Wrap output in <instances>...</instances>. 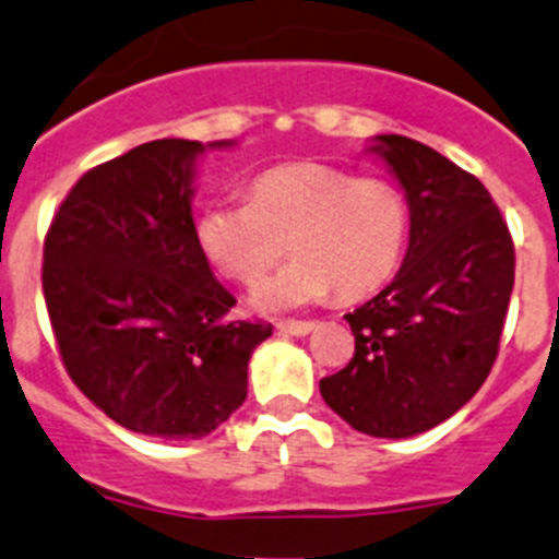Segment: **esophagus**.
<instances>
[{
	"label": "esophagus",
	"instance_id": "1",
	"mask_svg": "<svg viewBox=\"0 0 559 559\" xmlns=\"http://www.w3.org/2000/svg\"><path fill=\"white\" fill-rule=\"evenodd\" d=\"M278 333L286 335H308L313 330V322H302V319H284V322L275 324Z\"/></svg>",
	"mask_w": 559,
	"mask_h": 559
}]
</instances>
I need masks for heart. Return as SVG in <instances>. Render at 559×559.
<instances>
[{"label":"heart","mask_w":559,"mask_h":559,"mask_svg":"<svg viewBox=\"0 0 559 559\" xmlns=\"http://www.w3.org/2000/svg\"><path fill=\"white\" fill-rule=\"evenodd\" d=\"M409 235V210L393 182L352 177L324 164H281L251 182V202L215 199L197 218L202 257L237 284L253 286L284 259L289 264L251 295L262 313L322 300L371 295L395 273Z\"/></svg>","instance_id":"1"}]
</instances>
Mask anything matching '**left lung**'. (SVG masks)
Returning a JSON list of instances; mask_svg holds the SVG:
<instances>
[{
  "label": "left lung",
  "instance_id": "left-lung-1",
  "mask_svg": "<svg viewBox=\"0 0 559 559\" xmlns=\"http://www.w3.org/2000/svg\"><path fill=\"white\" fill-rule=\"evenodd\" d=\"M409 204L395 278L346 313L355 357L319 382L368 437L404 440L456 415L489 377L513 292V240L478 177L406 135L373 139Z\"/></svg>",
  "mask_w": 559,
  "mask_h": 559
}]
</instances>
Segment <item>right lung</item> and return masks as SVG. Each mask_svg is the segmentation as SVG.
I'll use <instances>...</instances> for the list:
<instances>
[{"label": "right lung", "instance_id": "obj_1", "mask_svg": "<svg viewBox=\"0 0 559 559\" xmlns=\"http://www.w3.org/2000/svg\"><path fill=\"white\" fill-rule=\"evenodd\" d=\"M213 142L210 147H229ZM202 142L158 139L86 171L43 246V295L75 388L114 424L199 440L248 395V360L273 324L231 317L197 242Z\"/></svg>", "mask_w": 559, "mask_h": 559}]
</instances>
